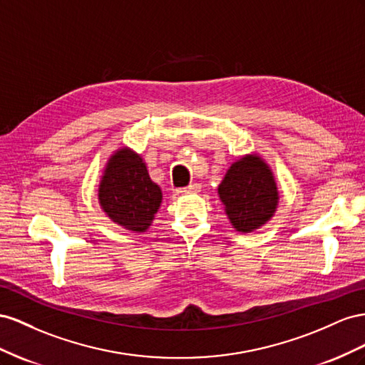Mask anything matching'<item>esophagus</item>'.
<instances>
[{"mask_svg":"<svg viewBox=\"0 0 365 365\" xmlns=\"http://www.w3.org/2000/svg\"><path fill=\"white\" fill-rule=\"evenodd\" d=\"M202 190V185L200 183H191L190 186H186V188L180 190V194H195V192H200Z\"/></svg>","mask_w":365,"mask_h":365,"instance_id":"1","label":"esophagus"}]
</instances>
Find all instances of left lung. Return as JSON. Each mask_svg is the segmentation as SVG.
Wrapping results in <instances>:
<instances>
[{
	"label": "left lung",
	"mask_w": 365,
	"mask_h": 365,
	"mask_svg": "<svg viewBox=\"0 0 365 365\" xmlns=\"http://www.w3.org/2000/svg\"><path fill=\"white\" fill-rule=\"evenodd\" d=\"M235 231L254 232L277 212L279 192L274 171L257 153H247L229 166L217 188Z\"/></svg>",
	"instance_id": "8db88e82"
}]
</instances>
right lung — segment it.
<instances>
[{"mask_svg":"<svg viewBox=\"0 0 365 365\" xmlns=\"http://www.w3.org/2000/svg\"><path fill=\"white\" fill-rule=\"evenodd\" d=\"M163 194L147 170V163L130 147L114 151L98 186L101 210L111 222L131 232H145L162 205Z\"/></svg>","mask_w":365,"mask_h":365,"instance_id":"obj_1","label":"right lung"}]
</instances>
